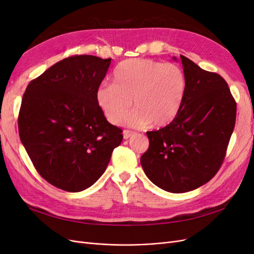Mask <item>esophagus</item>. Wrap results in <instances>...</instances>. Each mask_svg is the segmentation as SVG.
I'll return each mask as SVG.
<instances>
[{
    "label": "esophagus",
    "mask_w": 254,
    "mask_h": 254,
    "mask_svg": "<svg viewBox=\"0 0 254 254\" xmlns=\"http://www.w3.org/2000/svg\"><path fill=\"white\" fill-rule=\"evenodd\" d=\"M133 134H134V132L130 131V130H124V131H123V136H124L125 140L129 139V137H131Z\"/></svg>",
    "instance_id": "obj_1"
}]
</instances>
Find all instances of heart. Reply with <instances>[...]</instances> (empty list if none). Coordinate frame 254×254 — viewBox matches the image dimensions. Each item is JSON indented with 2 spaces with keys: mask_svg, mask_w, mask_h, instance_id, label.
Listing matches in <instances>:
<instances>
[{
  "mask_svg": "<svg viewBox=\"0 0 254 254\" xmlns=\"http://www.w3.org/2000/svg\"><path fill=\"white\" fill-rule=\"evenodd\" d=\"M186 92V78L174 64L134 58L122 63L114 72L113 83L97 90V103L112 124H120L133 106L127 119L132 127H162L175 119Z\"/></svg>",
  "mask_w": 254,
  "mask_h": 254,
  "instance_id": "1",
  "label": "heart"
}]
</instances>
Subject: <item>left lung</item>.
<instances>
[{
    "label": "left lung",
    "instance_id": "1",
    "mask_svg": "<svg viewBox=\"0 0 254 254\" xmlns=\"http://www.w3.org/2000/svg\"><path fill=\"white\" fill-rule=\"evenodd\" d=\"M180 58L186 78L180 109L167 126L146 132L149 147L141 157L148 179L171 193L198 189L216 175L236 119V103L226 80Z\"/></svg>",
    "mask_w": 254,
    "mask_h": 254
}]
</instances>
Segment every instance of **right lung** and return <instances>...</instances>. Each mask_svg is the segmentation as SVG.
<instances>
[{"mask_svg":"<svg viewBox=\"0 0 254 254\" xmlns=\"http://www.w3.org/2000/svg\"><path fill=\"white\" fill-rule=\"evenodd\" d=\"M110 64L92 55L67 57L30 81L23 95L21 142L37 172L58 189L90 188L123 140L96 97Z\"/></svg>","mask_w":254,"mask_h":254,"instance_id":"right-lung-1","label":"right lung"}]
</instances>
